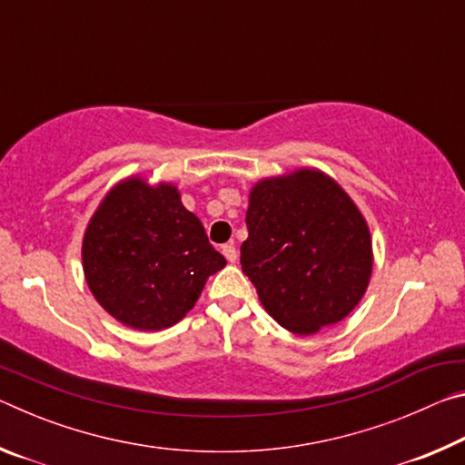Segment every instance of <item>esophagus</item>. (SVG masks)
<instances>
[{"label": "esophagus", "instance_id": "esophagus-1", "mask_svg": "<svg viewBox=\"0 0 465 465\" xmlns=\"http://www.w3.org/2000/svg\"><path fill=\"white\" fill-rule=\"evenodd\" d=\"M222 252H223V256L227 258V262L238 261V250H235L233 243H225V246L222 248Z\"/></svg>", "mask_w": 465, "mask_h": 465}]
</instances>
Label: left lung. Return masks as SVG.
<instances>
[{
	"label": "left lung",
	"mask_w": 465,
	"mask_h": 465,
	"mask_svg": "<svg viewBox=\"0 0 465 465\" xmlns=\"http://www.w3.org/2000/svg\"><path fill=\"white\" fill-rule=\"evenodd\" d=\"M242 271L271 316L313 334L357 308L373 269L371 233L341 184L313 168L250 191Z\"/></svg>",
	"instance_id": "1"
}]
</instances>
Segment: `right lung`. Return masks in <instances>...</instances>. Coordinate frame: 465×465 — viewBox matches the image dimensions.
Instances as JSON below:
<instances>
[{
  "label": "right lung",
  "mask_w": 465,
  "mask_h": 465,
  "mask_svg": "<svg viewBox=\"0 0 465 465\" xmlns=\"http://www.w3.org/2000/svg\"><path fill=\"white\" fill-rule=\"evenodd\" d=\"M84 274L96 302L121 324L153 332L194 308L225 258L174 184L131 176L102 199L82 243Z\"/></svg>",
  "instance_id": "right-lung-1"
}]
</instances>
